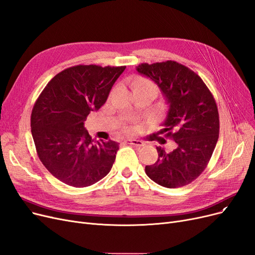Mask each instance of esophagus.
Here are the masks:
<instances>
[{
    "label": "esophagus",
    "instance_id": "34e87169",
    "mask_svg": "<svg viewBox=\"0 0 255 255\" xmlns=\"http://www.w3.org/2000/svg\"><path fill=\"white\" fill-rule=\"evenodd\" d=\"M125 143L130 144V145H134L136 147H143L145 145V143L139 139H126Z\"/></svg>",
    "mask_w": 255,
    "mask_h": 255
}]
</instances>
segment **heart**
<instances>
[{"instance_id": "heart-1", "label": "heart", "mask_w": 255, "mask_h": 255, "mask_svg": "<svg viewBox=\"0 0 255 255\" xmlns=\"http://www.w3.org/2000/svg\"><path fill=\"white\" fill-rule=\"evenodd\" d=\"M138 85H152V86H154V85H153L152 83H150V82H148V81H139ZM138 85H137V86H138Z\"/></svg>"}]
</instances>
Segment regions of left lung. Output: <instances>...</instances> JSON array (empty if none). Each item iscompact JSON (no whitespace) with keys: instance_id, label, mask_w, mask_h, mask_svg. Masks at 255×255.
<instances>
[{"instance_id":"left-lung-1","label":"left lung","mask_w":255,"mask_h":255,"mask_svg":"<svg viewBox=\"0 0 255 255\" xmlns=\"http://www.w3.org/2000/svg\"><path fill=\"white\" fill-rule=\"evenodd\" d=\"M136 70L161 88L169 106L161 133L176 143L171 152L156 147L157 161L146 166L145 172L166 188L190 184L205 170L219 139V110L212 93L200 75L175 61L143 63Z\"/></svg>"}]
</instances>
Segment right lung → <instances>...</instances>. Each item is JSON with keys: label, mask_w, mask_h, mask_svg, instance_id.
<instances>
[{"label": "right lung", "mask_w": 255, "mask_h": 255, "mask_svg": "<svg viewBox=\"0 0 255 255\" xmlns=\"http://www.w3.org/2000/svg\"><path fill=\"white\" fill-rule=\"evenodd\" d=\"M125 68L72 66L53 77L37 98L31 112L36 153L47 170L64 184L88 187L111 170L119 143L93 139L84 122L105 104Z\"/></svg>", "instance_id": "obj_1"}]
</instances>
